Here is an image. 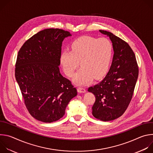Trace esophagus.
Segmentation results:
<instances>
[{"label":"esophagus","mask_w":153,"mask_h":153,"mask_svg":"<svg viewBox=\"0 0 153 153\" xmlns=\"http://www.w3.org/2000/svg\"><path fill=\"white\" fill-rule=\"evenodd\" d=\"M77 92L78 93H85V92H86V90H85V88H77Z\"/></svg>","instance_id":"obj_1"}]
</instances>
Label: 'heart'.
<instances>
[{
	"label": "heart",
	"mask_w": 153,
	"mask_h": 153,
	"mask_svg": "<svg viewBox=\"0 0 153 153\" xmlns=\"http://www.w3.org/2000/svg\"><path fill=\"white\" fill-rule=\"evenodd\" d=\"M71 51L64 50L60 62L64 73L72 77L79 62L81 68L73 78L76 85H84L102 77L108 71L113 54L111 43L105 38L80 37L73 42Z\"/></svg>",
	"instance_id": "1"
}]
</instances>
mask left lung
Segmentation results:
<instances>
[{
	"label": "left lung",
	"mask_w": 153,
	"mask_h": 153,
	"mask_svg": "<svg viewBox=\"0 0 153 153\" xmlns=\"http://www.w3.org/2000/svg\"><path fill=\"white\" fill-rule=\"evenodd\" d=\"M99 31L110 38L114 56L105 77L88 91L96 97L93 116L106 122L119 117L126 110L133 95L139 68L135 54L126 42L110 32Z\"/></svg>",
	"instance_id": "1"
}]
</instances>
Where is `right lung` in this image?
Returning a JSON list of instances; mask_svg holds the SVG:
<instances>
[{
	"mask_svg": "<svg viewBox=\"0 0 153 153\" xmlns=\"http://www.w3.org/2000/svg\"><path fill=\"white\" fill-rule=\"evenodd\" d=\"M71 36L61 29L43 30L26 41L18 53L16 79L29 113L39 121L59 120L77 94L59 67L62 42Z\"/></svg>",
	"mask_w": 153,
	"mask_h": 153,
	"instance_id": "obj_1",
	"label": "right lung"
}]
</instances>
